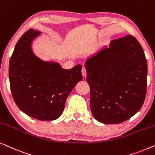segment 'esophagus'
Wrapping results in <instances>:
<instances>
[{
    "instance_id": "esophagus-1",
    "label": "esophagus",
    "mask_w": 155,
    "mask_h": 155,
    "mask_svg": "<svg viewBox=\"0 0 155 155\" xmlns=\"http://www.w3.org/2000/svg\"><path fill=\"white\" fill-rule=\"evenodd\" d=\"M82 75L83 77H86L87 75V70L86 68H83L82 69Z\"/></svg>"
}]
</instances>
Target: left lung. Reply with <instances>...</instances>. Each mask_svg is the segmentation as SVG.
<instances>
[{
	"instance_id": "obj_1",
	"label": "left lung",
	"mask_w": 155,
	"mask_h": 155,
	"mask_svg": "<svg viewBox=\"0 0 155 155\" xmlns=\"http://www.w3.org/2000/svg\"><path fill=\"white\" fill-rule=\"evenodd\" d=\"M95 119L119 124L134 116L145 101L147 64L140 44L132 35L113 40L85 61Z\"/></svg>"
}]
</instances>
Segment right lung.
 Returning <instances> with one entry per match:
<instances>
[{"label": "right lung", "mask_w": 155, "mask_h": 155, "mask_svg": "<svg viewBox=\"0 0 155 155\" xmlns=\"http://www.w3.org/2000/svg\"><path fill=\"white\" fill-rule=\"evenodd\" d=\"M40 35L30 29L17 43L9 63L10 90L22 112L39 120H53L60 117L70 93L82 80V65L65 70L58 63L38 58L31 42Z\"/></svg>", "instance_id": "obj_1"}]
</instances>
